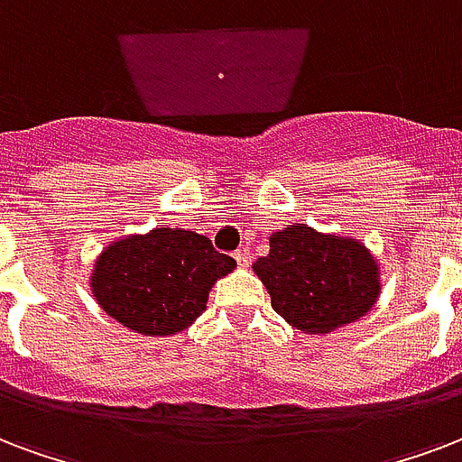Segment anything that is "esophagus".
<instances>
[{
    "instance_id": "obj_1",
    "label": "esophagus",
    "mask_w": 462,
    "mask_h": 462,
    "mask_svg": "<svg viewBox=\"0 0 462 462\" xmlns=\"http://www.w3.org/2000/svg\"><path fill=\"white\" fill-rule=\"evenodd\" d=\"M235 259H237V266H242V269H246V266L252 263V256H249V252H246V249H239V252H235Z\"/></svg>"
}]
</instances>
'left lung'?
<instances>
[{
	"label": "left lung",
	"instance_id": "obj_1",
	"mask_svg": "<svg viewBox=\"0 0 462 462\" xmlns=\"http://www.w3.org/2000/svg\"><path fill=\"white\" fill-rule=\"evenodd\" d=\"M254 273L271 308L305 334H329L356 322L380 295V266L371 249L351 237L293 223L269 237V254Z\"/></svg>",
	"mask_w": 462,
	"mask_h": 462
}]
</instances>
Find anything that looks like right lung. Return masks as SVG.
<instances>
[{"instance_id": "1", "label": "right lung", "mask_w": 462, "mask_h": 462, "mask_svg": "<svg viewBox=\"0 0 462 462\" xmlns=\"http://www.w3.org/2000/svg\"><path fill=\"white\" fill-rule=\"evenodd\" d=\"M237 262L213 249L199 232L154 227L128 235L98 254L89 286L116 322L145 337H171L206 310L217 278Z\"/></svg>"}]
</instances>
